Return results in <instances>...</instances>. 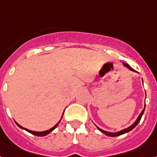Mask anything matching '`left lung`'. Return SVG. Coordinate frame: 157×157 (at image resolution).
Segmentation results:
<instances>
[{
	"mask_svg": "<svg viewBox=\"0 0 157 157\" xmlns=\"http://www.w3.org/2000/svg\"><path fill=\"white\" fill-rule=\"evenodd\" d=\"M124 65L125 66V67H127V68H128V69L130 70V71H135L136 72V71H135L134 69H132V67L129 66L128 64H127V63H124ZM144 109H145V105H144V108L143 109V111H141V113L140 114V116H138V118H137V120L135 121L134 123H133V124H132L130 127H128V128H125V129H123V130L120 131V132H106V131L103 130V129H101V128H98L97 127V128L99 129V131H100L101 132H103V134H105L106 136H111V137H114V136H120V135H123V134H125V133L128 132H130V131H132L133 129V128H136V126L137 124H139L140 121L141 120V117H142V116H143L144 112Z\"/></svg>",
	"mask_w": 157,
	"mask_h": 157,
	"instance_id": "8db88e82",
	"label": "left lung"
}]
</instances>
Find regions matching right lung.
<instances>
[{
	"mask_svg": "<svg viewBox=\"0 0 157 157\" xmlns=\"http://www.w3.org/2000/svg\"><path fill=\"white\" fill-rule=\"evenodd\" d=\"M62 118H63V116H62ZM62 118H61V120H62ZM61 120H59L58 124H55V125H54V126L53 127V128H50V129H49V130H47V131H44V132H34V131L29 130V129H27V128H23L22 126H21L20 124H18L17 122H15V123H16V124H17V125L18 127H19V128H22V129H24V130L27 131L28 132L31 133V134L34 135V136H46V135H48V134H49V133L51 132H52L53 130H54V129H55V128H57V126H58V124L60 123Z\"/></svg>",
	"mask_w": 157,
	"mask_h": 157,
	"instance_id": "add662e5",
	"label": "right lung"
}]
</instances>
